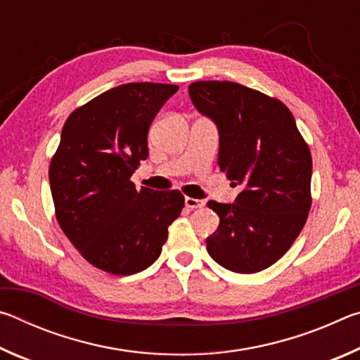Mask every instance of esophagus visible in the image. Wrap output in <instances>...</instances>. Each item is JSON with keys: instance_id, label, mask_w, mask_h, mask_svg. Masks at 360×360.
<instances>
[{"instance_id": "1", "label": "esophagus", "mask_w": 360, "mask_h": 360, "mask_svg": "<svg viewBox=\"0 0 360 360\" xmlns=\"http://www.w3.org/2000/svg\"><path fill=\"white\" fill-rule=\"evenodd\" d=\"M184 203H186V208H188V210H197V208H202V206L205 205L203 200L191 198V197H186Z\"/></svg>"}]
</instances>
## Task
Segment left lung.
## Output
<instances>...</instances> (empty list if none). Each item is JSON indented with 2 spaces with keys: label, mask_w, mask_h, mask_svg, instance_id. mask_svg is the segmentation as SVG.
Wrapping results in <instances>:
<instances>
[{
  "label": "left lung",
  "mask_w": 360,
  "mask_h": 360,
  "mask_svg": "<svg viewBox=\"0 0 360 360\" xmlns=\"http://www.w3.org/2000/svg\"><path fill=\"white\" fill-rule=\"evenodd\" d=\"M193 106L219 131L221 172L241 186L235 203L208 206L217 230L208 254L235 273H257L289 251L311 208V154L289 108L276 98L229 81L188 85Z\"/></svg>",
  "instance_id": "left-lung-1"
}]
</instances>
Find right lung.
Instances as JSON below:
<instances>
[{"label": "right lung", "instance_id": "obj_1", "mask_svg": "<svg viewBox=\"0 0 360 360\" xmlns=\"http://www.w3.org/2000/svg\"><path fill=\"white\" fill-rule=\"evenodd\" d=\"M178 85L130 82L77 108L66 119L49 181L60 227L82 257L111 275L150 266L181 214L184 195L130 181L149 154L152 120Z\"/></svg>", "mask_w": 360, "mask_h": 360}]
</instances>
